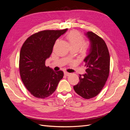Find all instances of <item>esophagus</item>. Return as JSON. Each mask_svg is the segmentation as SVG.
<instances>
[{"label": "esophagus", "instance_id": "1", "mask_svg": "<svg viewBox=\"0 0 130 130\" xmlns=\"http://www.w3.org/2000/svg\"><path fill=\"white\" fill-rule=\"evenodd\" d=\"M64 75H66V76H69V75L70 74V73H68V72H64Z\"/></svg>", "mask_w": 130, "mask_h": 130}]
</instances>
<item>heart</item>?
Here are the masks:
<instances>
[{
  "label": "heart",
  "instance_id": "heart-1",
  "mask_svg": "<svg viewBox=\"0 0 130 130\" xmlns=\"http://www.w3.org/2000/svg\"><path fill=\"white\" fill-rule=\"evenodd\" d=\"M67 40L69 42L72 49L78 50L80 48L81 52L87 53L89 49V44L87 42H84V37L80 32L76 30L70 31L66 36Z\"/></svg>",
  "mask_w": 130,
  "mask_h": 130
}]
</instances>
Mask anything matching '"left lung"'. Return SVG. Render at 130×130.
Wrapping results in <instances>:
<instances>
[{
    "instance_id": "obj_1",
    "label": "left lung",
    "mask_w": 130,
    "mask_h": 130,
    "mask_svg": "<svg viewBox=\"0 0 130 130\" xmlns=\"http://www.w3.org/2000/svg\"><path fill=\"white\" fill-rule=\"evenodd\" d=\"M86 35L90 42L89 53L84 60L86 73L80 75L79 82L73 88L80 96L89 99L98 95L104 87L109 76L110 56L103 38L92 31Z\"/></svg>"
}]
</instances>
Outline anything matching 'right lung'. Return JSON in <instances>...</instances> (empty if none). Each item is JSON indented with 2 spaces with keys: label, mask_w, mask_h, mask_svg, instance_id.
Returning <instances> with one entry per match:
<instances>
[{
  "label": "right lung",
  "mask_w": 130,
  "mask_h": 130,
  "mask_svg": "<svg viewBox=\"0 0 130 130\" xmlns=\"http://www.w3.org/2000/svg\"><path fill=\"white\" fill-rule=\"evenodd\" d=\"M67 30L39 31L23 43L19 55V72L25 87L35 97L44 99L52 95L63 77L61 70L54 72L45 63L56 41Z\"/></svg>",
  "instance_id": "add662e5"
}]
</instances>
